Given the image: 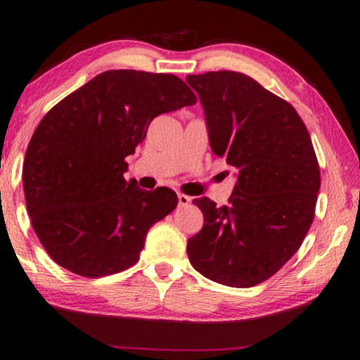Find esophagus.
<instances>
[{"label":"esophagus","instance_id":"34e87169","mask_svg":"<svg viewBox=\"0 0 360 360\" xmlns=\"http://www.w3.org/2000/svg\"><path fill=\"white\" fill-rule=\"evenodd\" d=\"M179 205L180 207H186L188 203H191V197L189 195H185V194H179Z\"/></svg>","mask_w":360,"mask_h":360}]
</instances>
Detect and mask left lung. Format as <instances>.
I'll list each match as a JSON object with an SVG mask.
<instances>
[{"label": "left lung", "mask_w": 360, "mask_h": 360, "mask_svg": "<svg viewBox=\"0 0 360 360\" xmlns=\"http://www.w3.org/2000/svg\"><path fill=\"white\" fill-rule=\"evenodd\" d=\"M212 152L238 169L230 203L194 199L203 226L189 262L208 280L252 288L275 275L314 221L320 167L309 131L289 102L236 71L189 75Z\"/></svg>", "instance_id": "8db88e82"}]
</instances>
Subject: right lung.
Masks as SVG:
<instances>
[{
    "mask_svg": "<svg viewBox=\"0 0 360 360\" xmlns=\"http://www.w3.org/2000/svg\"><path fill=\"white\" fill-rule=\"evenodd\" d=\"M195 102L174 75L110 70L43 116L26 150L23 188L32 229L58 266L99 278L139 259L149 229L179 200L169 188L126 181V157L155 116Z\"/></svg>",
    "mask_w": 360,
    "mask_h": 360,
    "instance_id": "1",
    "label": "right lung"
}]
</instances>
